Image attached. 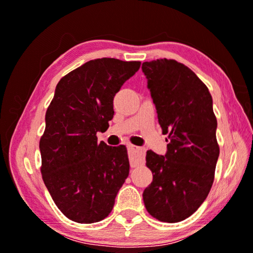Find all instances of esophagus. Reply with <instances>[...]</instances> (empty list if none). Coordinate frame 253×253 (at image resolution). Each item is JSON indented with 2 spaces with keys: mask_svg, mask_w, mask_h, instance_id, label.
Listing matches in <instances>:
<instances>
[{
  "mask_svg": "<svg viewBox=\"0 0 253 253\" xmlns=\"http://www.w3.org/2000/svg\"><path fill=\"white\" fill-rule=\"evenodd\" d=\"M127 151H129V155H130L131 167H137L138 165L144 161L145 151L143 148L134 146V145H127Z\"/></svg>",
  "mask_w": 253,
  "mask_h": 253,
  "instance_id": "obj_1",
  "label": "esophagus"
}]
</instances>
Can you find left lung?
I'll return each mask as SVG.
<instances>
[{"label": "left lung", "instance_id": "obj_1", "mask_svg": "<svg viewBox=\"0 0 253 253\" xmlns=\"http://www.w3.org/2000/svg\"><path fill=\"white\" fill-rule=\"evenodd\" d=\"M167 153L147 151L153 181L144 190L147 212L162 222L192 215L212 188L220 147L207 86L186 65L160 58L143 63Z\"/></svg>", "mask_w": 253, "mask_h": 253}]
</instances>
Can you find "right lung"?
<instances>
[{"instance_id":"right-lung-1","label":"right lung","mask_w":253,"mask_h":253,"mask_svg":"<svg viewBox=\"0 0 253 253\" xmlns=\"http://www.w3.org/2000/svg\"><path fill=\"white\" fill-rule=\"evenodd\" d=\"M139 68V61L96 58L56 85L40 138V169L58 210L75 222L108 216L129 175L126 147L98 143L96 132L108 129L114 96Z\"/></svg>"}]
</instances>
